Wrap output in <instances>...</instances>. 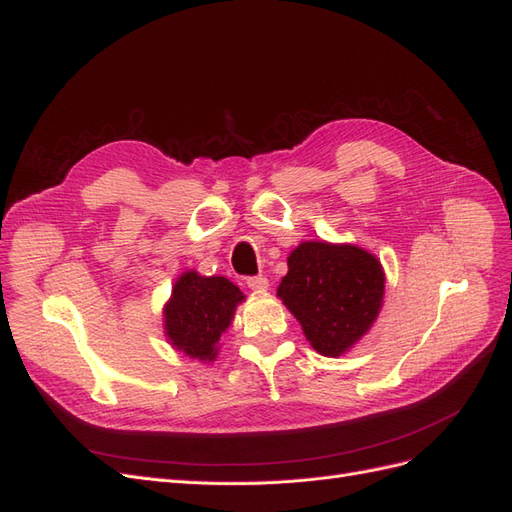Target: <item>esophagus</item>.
<instances>
[{"mask_svg": "<svg viewBox=\"0 0 512 512\" xmlns=\"http://www.w3.org/2000/svg\"><path fill=\"white\" fill-rule=\"evenodd\" d=\"M247 286H250L256 292H262V290L269 288V280L265 275H254V277H247Z\"/></svg>", "mask_w": 512, "mask_h": 512, "instance_id": "esophagus-1", "label": "esophagus"}]
</instances>
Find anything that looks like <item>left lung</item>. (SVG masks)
I'll return each mask as SVG.
<instances>
[{"mask_svg":"<svg viewBox=\"0 0 512 512\" xmlns=\"http://www.w3.org/2000/svg\"><path fill=\"white\" fill-rule=\"evenodd\" d=\"M384 294L376 256L356 245L305 241L288 256V273L277 288L301 322L303 333L324 356L344 354L369 331Z\"/></svg>","mask_w":512,"mask_h":512,"instance_id":"8db88e82","label":"left lung"}]
</instances>
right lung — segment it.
<instances>
[{
  "label": "right lung",
  "mask_w": 512,
  "mask_h": 512,
  "mask_svg": "<svg viewBox=\"0 0 512 512\" xmlns=\"http://www.w3.org/2000/svg\"><path fill=\"white\" fill-rule=\"evenodd\" d=\"M243 292L226 277H203L183 273L170 297L164 320L173 346L198 361H213L220 335L228 329Z\"/></svg>",
  "instance_id": "obj_1"
}]
</instances>
